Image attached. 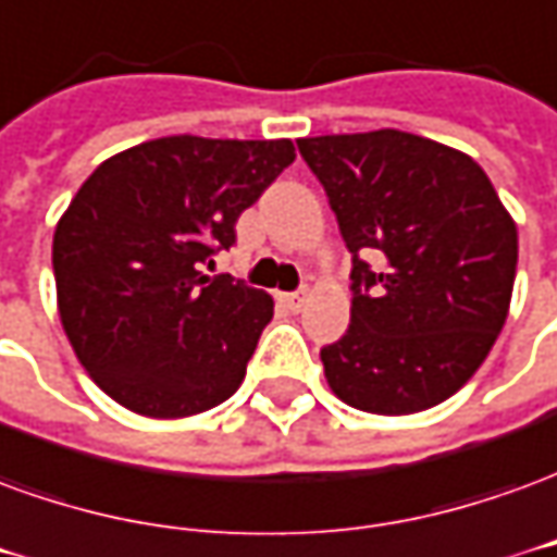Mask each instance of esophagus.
<instances>
[{
	"instance_id": "34e87169",
	"label": "esophagus",
	"mask_w": 557,
	"mask_h": 557,
	"mask_svg": "<svg viewBox=\"0 0 557 557\" xmlns=\"http://www.w3.org/2000/svg\"><path fill=\"white\" fill-rule=\"evenodd\" d=\"M306 299H309V294H306V290H297V294H285V297H282V302H285L290 311H299L302 306H306Z\"/></svg>"
}]
</instances>
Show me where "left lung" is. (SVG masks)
<instances>
[{
    "mask_svg": "<svg viewBox=\"0 0 557 557\" xmlns=\"http://www.w3.org/2000/svg\"><path fill=\"white\" fill-rule=\"evenodd\" d=\"M350 251V323L321 348L350 408L417 413L480 369L507 321L519 236L483 168L381 128L297 140Z\"/></svg>",
    "mask_w": 557,
    "mask_h": 557,
    "instance_id": "1",
    "label": "left lung"
}]
</instances>
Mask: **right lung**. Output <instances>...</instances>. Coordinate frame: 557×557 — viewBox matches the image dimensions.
<instances>
[{
	"mask_svg": "<svg viewBox=\"0 0 557 557\" xmlns=\"http://www.w3.org/2000/svg\"><path fill=\"white\" fill-rule=\"evenodd\" d=\"M297 159L290 140L173 134L132 146L81 185L53 234L59 318L104 393L144 417H191L246 377L272 299L203 275L234 224Z\"/></svg>",
	"mask_w": 557,
	"mask_h": 557,
	"instance_id": "add662e5",
	"label": "right lung"
}]
</instances>
